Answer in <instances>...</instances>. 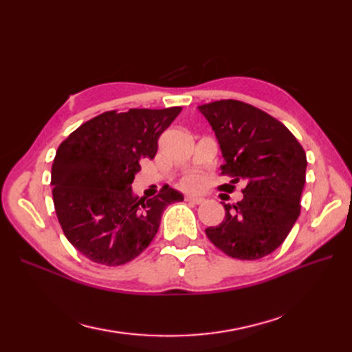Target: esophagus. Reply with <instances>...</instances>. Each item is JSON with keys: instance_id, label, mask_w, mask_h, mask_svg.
<instances>
[{"instance_id": "1", "label": "esophagus", "mask_w": 352, "mask_h": 352, "mask_svg": "<svg viewBox=\"0 0 352 352\" xmlns=\"http://www.w3.org/2000/svg\"><path fill=\"white\" fill-rule=\"evenodd\" d=\"M185 201H186V202H190V204H202V202H204V198L194 197V195H186V197H185Z\"/></svg>"}]
</instances>
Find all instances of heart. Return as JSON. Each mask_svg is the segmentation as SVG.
Returning a JSON list of instances; mask_svg holds the SVG:
<instances>
[{
  "label": "heart",
  "instance_id": "1",
  "mask_svg": "<svg viewBox=\"0 0 352 352\" xmlns=\"http://www.w3.org/2000/svg\"><path fill=\"white\" fill-rule=\"evenodd\" d=\"M180 185H182L184 189L195 190V189H199L202 185H204V179H202V176H199V175H188L186 177L182 179Z\"/></svg>",
  "mask_w": 352,
  "mask_h": 352
}]
</instances>
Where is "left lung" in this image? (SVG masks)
Masks as SVG:
<instances>
[{
  "label": "left lung",
  "instance_id": "1",
  "mask_svg": "<svg viewBox=\"0 0 352 352\" xmlns=\"http://www.w3.org/2000/svg\"><path fill=\"white\" fill-rule=\"evenodd\" d=\"M220 145L221 175L232 177L220 189L243 198L225 206L219 226L206 229L219 250L238 260H258L280 247L300 216L305 184L304 148L287 127L251 104L220 100L199 105Z\"/></svg>",
  "mask_w": 352,
  "mask_h": 352
}]
</instances>
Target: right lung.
I'll return each mask as SVG.
<instances>
[{"mask_svg": "<svg viewBox=\"0 0 352 352\" xmlns=\"http://www.w3.org/2000/svg\"><path fill=\"white\" fill-rule=\"evenodd\" d=\"M182 107L105 111L58 146L51 168L52 201L69 242L104 265L136 258L154 239L164 208L184 195L168 185L154 198L132 192L141 158H154L158 138Z\"/></svg>", "mask_w": 352, "mask_h": 352, "instance_id": "1", "label": "right lung"}]
</instances>
